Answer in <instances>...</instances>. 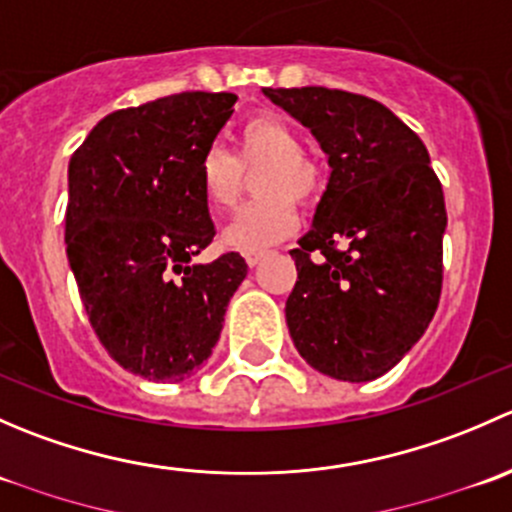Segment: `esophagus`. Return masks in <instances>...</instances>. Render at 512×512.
<instances>
[{"mask_svg":"<svg viewBox=\"0 0 512 512\" xmlns=\"http://www.w3.org/2000/svg\"><path fill=\"white\" fill-rule=\"evenodd\" d=\"M265 255H267L265 250H247V252H245V262H247V265H250V267H255V265H260L262 260H265Z\"/></svg>","mask_w":512,"mask_h":512,"instance_id":"1","label":"esophagus"}]
</instances>
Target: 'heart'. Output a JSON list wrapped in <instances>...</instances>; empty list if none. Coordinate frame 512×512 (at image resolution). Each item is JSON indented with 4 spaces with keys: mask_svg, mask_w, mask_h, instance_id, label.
<instances>
[{
    "mask_svg": "<svg viewBox=\"0 0 512 512\" xmlns=\"http://www.w3.org/2000/svg\"><path fill=\"white\" fill-rule=\"evenodd\" d=\"M255 169L252 188L262 198L240 210L223 230V245L230 250H262L285 240L297 225L294 200L309 203L322 188V173L314 160L304 156L297 128L275 113H260L237 133L235 156L210 146L200 158L198 180L208 208L218 215L230 213L240 203L245 173Z\"/></svg>",
    "mask_w": 512,
    "mask_h": 512,
    "instance_id": "heart-1",
    "label": "heart"
}]
</instances>
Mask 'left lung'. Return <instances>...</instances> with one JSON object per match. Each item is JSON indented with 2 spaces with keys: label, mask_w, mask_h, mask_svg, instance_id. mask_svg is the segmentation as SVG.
Masks as SVG:
<instances>
[{
  "label": "left lung",
  "mask_w": 512,
  "mask_h": 512,
  "mask_svg": "<svg viewBox=\"0 0 512 512\" xmlns=\"http://www.w3.org/2000/svg\"><path fill=\"white\" fill-rule=\"evenodd\" d=\"M329 156L312 230L289 255L299 356L339 381L379 379L423 337L443 282L446 203L421 138L384 103L324 86L262 89Z\"/></svg>",
  "instance_id": "1"
}]
</instances>
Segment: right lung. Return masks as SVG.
I'll list each match as a JSON object with an SVG mask.
<instances>
[{"label": "right lung", "mask_w": 512, "mask_h": 512, "mask_svg": "<svg viewBox=\"0 0 512 512\" xmlns=\"http://www.w3.org/2000/svg\"><path fill=\"white\" fill-rule=\"evenodd\" d=\"M235 94L165 96L98 121L69 160L66 255L106 352L148 381L208 361L247 275L237 252L195 262L215 225L198 163Z\"/></svg>", "instance_id": "right-lung-1"}]
</instances>
